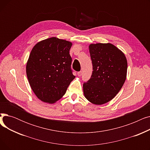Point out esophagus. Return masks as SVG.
Listing matches in <instances>:
<instances>
[{
	"label": "esophagus",
	"mask_w": 150,
	"mask_h": 150,
	"mask_svg": "<svg viewBox=\"0 0 150 150\" xmlns=\"http://www.w3.org/2000/svg\"><path fill=\"white\" fill-rule=\"evenodd\" d=\"M77 74H78V76H81V75H82V72H81V71H80V72H78L77 73Z\"/></svg>",
	"instance_id": "esophagus-1"
}]
</instances>
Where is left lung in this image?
<instances>
[{"label": "left lung", "instance_id": "8db88e82", "mask_svg": "<svg viewBox=\"0 0 150 150\" xmlns=\"http://www.w3.org/2000/svg\"><path fill=\"white\" fill-rule=\"evenodd\" d=\"M89 50L93 71L90 80L83 84L84 96L92 104L103 105L122 88L127 75V58L111 43L91 44Z\"/></svg>", "mask_w": 150, "mask_h": 150}]
</instances>
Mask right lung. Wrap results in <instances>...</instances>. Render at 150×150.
I'll list each match as a JSON object with an SVG mask.
<instances>
[{
  "mask_svg": "<svg viewBox=\"0 0 150 150\" xmlns=\"http://www.w3.org/2000/svg\"><path fill=\"white\" fill-rule=\"evenodd\" d=\"M72 45L70 41L52 37L38 42L30 52L27 78L36 96L44 103L52 104L61 99L75 78L70 68Z\"/></svg>",
  "mask_w": 150,
  "mask_h": 150,
  "instance_id": "1",
  "label": "right lung"
}]
</instances>
